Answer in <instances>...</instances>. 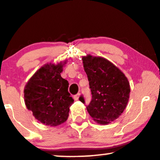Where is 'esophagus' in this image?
<instances>
[{"label":"esophagus","instance_id":"34e87169","mask_svg":"<svg viewBox=\"0 0 160 160\" xmlns=\"http://www.w3.org/2000/svg\"><path fill=\"white\" fill-rule=\"evenodd\" d=\"M79 96H80V94L79 93H78V94H76V95H75L74 96H73V98H74V100H78V98H79Z\"/></svg>","mask_w":160,"mask_h":160}]
</instances>
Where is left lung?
Instances as JSON below:
<instances>
[{
	"label": "left lung",
	"instance_id": "obj_1",
	"mask_svg": "<svg viewBox=\"0 0 160 160\" xmlns=\"http://www.w3.org/2000/svg\"><path fill=\"white\" fill-rule=\"evenodd\" d=\"M82 62L92 93L87 110L98 124L107 125L118 119L127 107L130 83L125 75L108 59L87 55L82 57ZM79 100L84 103L82 96Z\"/></svg>",
	"mask_w": 160,
	"mask_h": 160
}]
</instances>
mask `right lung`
I'll return each instance as SVG.
<instances>
[{
    "label": "right lung",
    "instance_id": "right-lung-1",
    "mask_svg": "<svg viewBox=\"0 0 160 160\" xmlns=\"http://www.w3.org/2000/svg\"><path fill=\"white\" fill-rule=\"evenodd\" d=\"M65 64L66 62L43 65L23 90L26 107L44 125L56 127L66 122L74 102L68 92V82L61 76Z\"/></svg>",
    "mask_w": 160,
    "mask_h": 160
}]
</instances>
